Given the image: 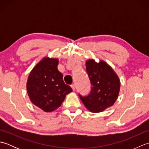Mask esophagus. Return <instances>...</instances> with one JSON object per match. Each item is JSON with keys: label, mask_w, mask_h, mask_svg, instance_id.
<instances>
[{"label": "esophagus", "mask_w": 149, "mask_h": 149, "mask_svg": "<svg viewBox=\"0 0 149 149\" xmlns=\"http://www.w3.org/2000/svg\"><path fill=\"white\" fill-rule=\"evenodd\" d=\"M71 88H72V90H75V84H72L71 85Z\"/></svg>", "instance_id": "obj_1"}]
</instances>
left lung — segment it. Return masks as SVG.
I'll return each instance as SVG.
<instances>
[{"label":"left lung","mask_w":149,"mask_h":149,"mask_svg":"<svg viewBox=\"0 0 149 149\" xmlns=\"http://www.w3.org/2000/svg\"><path fill=\"white\" fill-rule=\"evenodd\" d=\"M86 72L91 84L88 96L80 99L84 106L92 113H99L112 106L118 97L120 89L119 77L111 66L102 60L86 61Z\"/></svg>","instance_id":"obj_1"}]
</instances>
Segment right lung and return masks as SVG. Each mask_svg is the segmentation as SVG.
I'll return each mask as SVG.
<instances>
[{
	"instance_id": "1",
	"label": "right lung",
	"mask_w": 149,
	"mask_h": 149,
	"mask_svg": "<svg viewBox=\"0 0 149 149\" xmlns=\"http://www.w3.org/2000/svg\"><path fill=\"white\" fill-rule=\"evenodd\" d=\"M58 59L45 57L33 68L27 79L30 100L45 112L58 109L66 95L72 91L63 81V75L58 70Z\"/></svg>"
}]
</instances>
